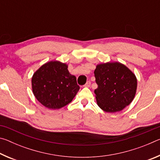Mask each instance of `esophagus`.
Segmentation results:
<instances>
[{"mask_svg": "<svg viewBox=\"0 0 160 160\" xmlns=\"http://www.w3.org/2000/svg\"><path fill=\"white\" fill-rule=\"evenodd\" d=\"M90 85H91L90 81H88V82H87L86 84L85 85V87H86V88H89V87L90 86Z\"/></svg>", "mask_w": 160, "mask_h": 160, "instance_id": "esophagus-1", "label": "esophagus"}]
</instances>
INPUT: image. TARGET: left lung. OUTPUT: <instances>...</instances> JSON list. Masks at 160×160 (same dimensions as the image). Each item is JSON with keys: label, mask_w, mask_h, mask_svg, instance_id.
Returning a JSON list of instances; mask_svg holds the SVG:
<instances>
[{"label": "left lung", "mask_w": 160, "mask_h": 160, "mask_svg": "<svg viewBox=\"0 0 160 160\" xmlns=\"http://www.w3.org/2000/svg\"><path fill=\"white\" fill-rule=\"evenodd\" d=\"M94 73L98 85L94 90L97 102L103 111L120 112L133 100L137 79L123 64L118 62L99 64Z\"/></svg>", "instance_id": "1"}]
</instances>
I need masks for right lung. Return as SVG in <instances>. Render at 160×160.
<instances>
[{"label": "right lung", "mask_w": 160, "mask_h": 160, "mask_svg": "<svg viewBox=\"0 0 160 160\" xmlns=\"http://www.w3.org/2000/svg\"><path fill=\"white\" fill-rule=\"evenodd\" d=\"M32 86L38 101L51 109L68 104L80 90L76 78L70 74L67 65L56 61L44 64L34 72Z\"/></svg>", "instance_id": "obj_1"}]
</instances>
